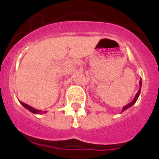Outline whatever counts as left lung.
<instances>
[{
    "label": "left lung",
    "instance_id": "left-lung-1",
    "mask_svg": "<svg viewBox=\"0 0 159 159\" xmlns=\"http://www.w3.org/2000/svg\"><path fill=\"white\" fill-rule=\"evenodd\" d=\"M142 79H141L140 81H139V85H140V88H139V91H138L137 94H135V96H134V99H133V100H132V102H130V103L127 104V105H126L125 106L123 107V108H122V111H121V112L124 111H125V110H127L128 108H129L130 107L132 106V105H134V104L136 102H137L138 98H139V94H140V92H141V88H142Z\"/></svg>",
    "mask_w": 159,
    "mask_h": 159
}]
</instances>
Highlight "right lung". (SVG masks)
<instances>
[{
	"instance_id": "obj_1",
	"label": "right lung",
	"mask_w": 159,
	"mask_h": 159,
	"mask_svg": "<svg viewBox=\"0 0 159 159\" xmlns=\"http://www.w3.org/2000/svg\"><path fill=\"white\" fill-rule=\"evenodd\" d=\"M20 104H21V105H23V106L25 107V108H26V109H28V111H30V112H32V113H34V114H38V115H41V114L46 113V112H47V111H40V110L36 109V108H32L31 106H30V105H27V104L24 103V102H20Z\"/></svg>"
}]
</instances>
